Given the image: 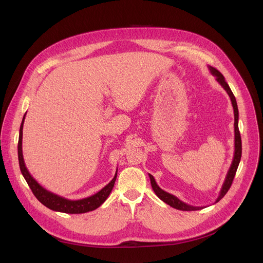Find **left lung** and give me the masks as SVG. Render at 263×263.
<instances>
[{
	"label": "left lung",
	"mask_w": 263,
	"mask_h": 263,
	"mask_svg": "<svg viewBox=\"0 0 263 263\" xmlns=\"http://www.w3.org/2000/svg\"><path fill=\"white\" fill-rule=\"evenodd\" d=\"M209 69H210L211 73L216 77L217 82H219V84L224 89V91L228 93V95L231 99V104H232L233 112H234V155H233L231 166H230L227 176H226V179H224V182L221 186V190L219 192V196L215 201V203H216V202L219 201V200L224 195L227 194V192L229 191L230 186L232 184V181L234 179L235 172L237 170V167H239L241 156H242V140H241V135H240V130H239V109H237L235 97H234L231 89L229 87L228 83L226 82V80H224V77L222 76L221 72L218 71L216 68L212 67V66H209ZM148 177H149V180H151L152 189H153L154 193L156 194V196L160 200H162V201H164L165 203L169 204L170 206L177 209V210H181V211H198V210L203 209V206H193V205H190V204H187V203L181 201V200L178 197L173 196V195H171V194H169L165 191H162L160 187L157 185V183H156V181H155V179H154L152 174H148Z\"/></svg>",
	"instance_id": "1"
}]
</instances>
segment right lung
Masks as SVG:
<instances>
[{
    "label": "right lung",
    "mask_w": 263,
    "mask_h": 263,
    "mask_svg": "<svg viewBox=\"0 0 263 263\" xmlns=\"http://www.w3.org/2000/svg\"><path fill=\"white\" fill-rule=\"evenodd\" d=\"M24 119H26V115H24L22 119V123L20 126L19 130V141H18V159H19V166L20 170L23 178L26 179L28 185L30 186L31 191L33 192L34 196L39 199V201L42 202L45 206L48 209L57 211V212H62V213H67V214H81V213H86V212L94 211L98 206H101L110 195L112 189H114L117 176H118V170L115 174V178L111 180L109 184H107L103 190L99 191L98 193L86 197L80 200H69L64 197H61L57 194H53L51 192L47 191L46 189L37 182L29 172V170L26 167V164H24V159H23V154H22V129H23V123Z\"/></svg>",
    "instance_id": "obj_1"
}]
</instances>
